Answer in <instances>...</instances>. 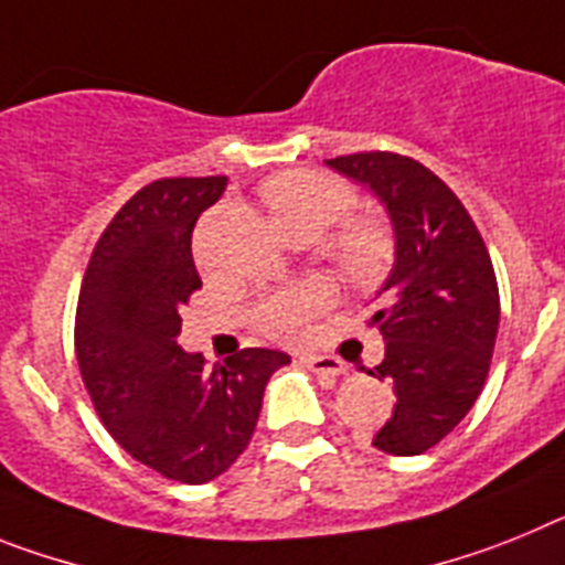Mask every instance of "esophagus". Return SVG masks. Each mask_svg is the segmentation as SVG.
<instances>
[{
    "label": "esophagus",
    "mask_w": 565,
    "mask_h": 565,
    "mask_svg": "<svg viewBox=\"0 0 565 565\" xmlns=\"http://www.w3.org/2000/svg\"><path fill=\"white\" fill-rule=\"evenodd\" d=\"M301 364L307 366V370L316 372V375H327V377H338L347 372L343 361H338V358L332 355H307L301 358Z\"/></svg>",
    "instance_id": "34e87169"
}]
</instances>
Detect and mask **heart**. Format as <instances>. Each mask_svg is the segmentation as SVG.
Masks as SVG:
<instances>
[{"label": "heart", "instance_id": "1", "mask_svg": "<svg viewBox=\"0 0 565 565\" xmlns=\"http://www.w3.org/2000/svg\"><path fill=\"white\" fill-rule=\"evenodd\" d=\"M262 199L281 230H316L318 235L338 224L355 207V193L347 181L312 170H289L273 175L262 188ZM330 253L338 269L352 284H372L390 262V235L375 222H350L332 238ZM330 303V287L307 281L269 292L255 307V323L278 341H298L310 321Z\"/></svg>", "mask_w": 565, "mask_h": 565}]
</instances>
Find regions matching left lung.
Listing matches in <instances>:
<instances>
[{
  "mask_svg": "<svg viewBox=\"0 0 565 565\" xmlns=\"http://www.w3.org/2000/svg\"><path fill=\"white\" fill-rule=\"evenodd\" d=\"M323 164L372 190L392 224L395 258L370 318L386 347L370 375L395 404L372 446L420 455L466 418L487 381L500 323L492 258L458 195L420 161L355 153Z\"/></svg>",
  "mask_w": 565,
  "mask_h": 565,
  "instance_id": "obj_1",
  "label": "left lung"
}]
</instances>
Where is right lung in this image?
Wrapping results in <instances>:
<instances>
[{
	"mask_svg": "<svg viewBox=\"0 0 565 565\" xmlns=\"http://www.w3.org/2000/svg\"><path fill=\"white\" fill-rule=\"evenodd\" d=\"M224 190L227 175L139 190L102 233L76 307L78 370L102 424L181 483H207L238 460L269 375L289 364L287 352L258 347L215 366L181 350V307L201 287L193 227Z\"/></svg>",
	"mask_w": 565,
	"mask_h": 565,
	"instance_id": "right-lung-1",
	"label": "right lung"
}]
</instances>
